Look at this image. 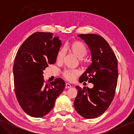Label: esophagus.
<instances>
[{
  "label": "esophagus",
  "mask_w": 134,
  "mask_h": 134,
  "mask_svg": "<svg viewBox=\"0 0 134 134\" xmlns=\"http://www.w3.org/2000/svg\"><path fill=\"white\" fill-rule=\"evenodd\" d=\"M71 87V85L70 83H67L65 84V88H66V89H69V88H70Z\"/></svg>",
  "instance_id": "1"
}]
</instances>
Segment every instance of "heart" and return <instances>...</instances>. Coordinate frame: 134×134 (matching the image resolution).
<instances>
[{
  "mask_svg": "<svg viewBox=\"0 0 134 134\" xmlns=\"http://www.w3.org/2000/svg\"><path fill=\"white\" fill-rule=\"evenodd\" d=\"M68 49L72 53L78 58L82 59L87 53V48L83 42L75 41H72L68 45ZM64 56V50L61 49L59 50L56 56V60L58 62H62ZM79 74V71L75 70H65L63 72V75L65 78L69 81H72L75 76Z\"/></svg>",
  "mask_w": 134,
  "mask_h": 134,
  "instance_id": "1",
  "label": "heart"
}]
</instances>
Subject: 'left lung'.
<instances>
[{"label":"left lung","mask_w":134,"mask_h":134,"mask_svg":"<svg viewBox=\"0 0 134 134\" xmlns=\"http://www.w3.org/2000/svg\"><path fill=\"white\" fill-rule=\"evenodd\" d=\"M78 36L88 45L92 55V63L79 81H88L94 86L82 89L76 86L78 94L74 105L82 117L94 119L103 114L114 98L118 83V60L102 37L95 34Z\"/></svg>","instance_id":"1"}]
</instances>
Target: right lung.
Instances as JSON below:
<instances>
[{
	"instance_id": "obj_1",
	"label": "right lung",
	"mask_w": 134,
	"mask_h": 134,
	"mask_svg": "<svg viewBox=\"0 0 134 134\" xmlns=\"http://www.w3.org/2000/svg\"><path fill=\"white\" fill-rule=\"evenodd\" d=\"M61 45L59 37H53L52 33L36 32L17 52L13 66L15 93L22 109L32 117L47 115L64 89L62 78L48 83L42 75L48 65L55 63Z\"/></svg>"
}]
</instances>
